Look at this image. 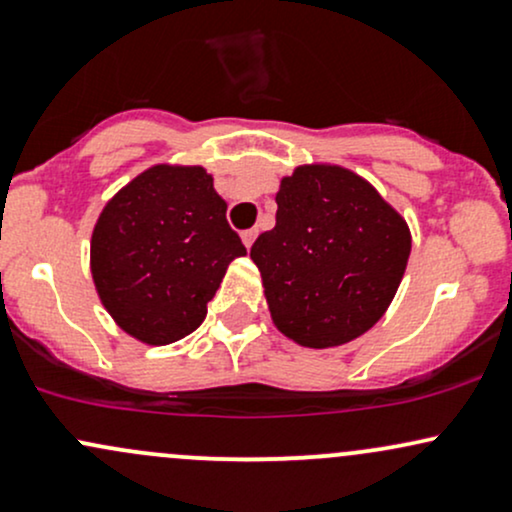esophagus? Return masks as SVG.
I'll use <instances>...</instances> for the list:
<instances>
[{
	"label": "esophagus",
	"mask_w": 512,
	"mask_h": 512,
	"mask_svg": "<svg viewBox=\"0 0 512 512\" xmlns=\"http://www.w3.org/2000/svg\"><path fill=\"white\" fill-rule=\"evenodd\" d=\"M255 238H257V231H255V228H248V231H243V233H240V240H243V245H245V248H252V243H255Z\"/></svg>",
	"instance_id": "1"
}]
</instances>
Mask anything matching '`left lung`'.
Wrapping results in <instances>:
<instances>
[{"label":"left lung","instance_id":"8db88e82","mask_svg":"<svg viewBox=\"0 0 512 512\" xmlns=\"http://www.w3.org/2000/svg\"><path fill=\"white\" fill-rule=\"evenodd\" d=\"M276 204V226L250 248L276 330L308 349L366 334L407 269L404 216L337 163L293 168L279 182Z\"/></svg>","mask_w":512,"mask_h":512}]
</instances>
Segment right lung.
Instances as JSON below:
<instances>
[{
    "mask_svg": "<svg viewBox=\"0 0 512 512\" xmlns=\"http://www.w3.org/2000/svg\"><path fill=\"white\" fill-rule=\"evenodd\" d=\"M243 255L202 166L146 168L105 202L91 233V276L103 308L149 346L195 332L228 264Z\"/></svg>",
    "mask_w": 512,
    "mask_h": 512,
    "instance_id": "add662e5",
    "label": "right lung"
}]
</instances>
